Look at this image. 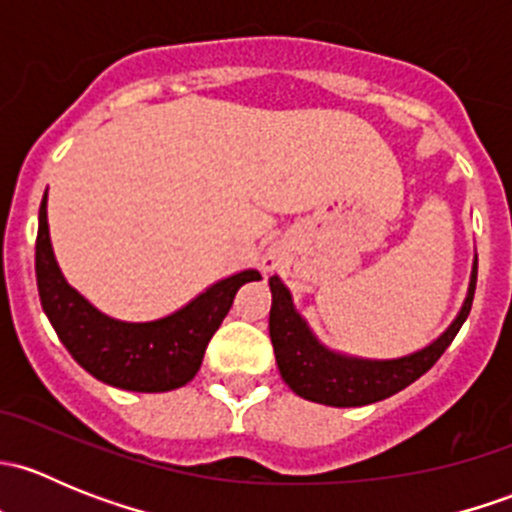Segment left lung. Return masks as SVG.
Segmentation results:
<instances>
[{"label": "left lung", "mask_w": 512, "mask_h": 512, "mask_svg": "<svg viewBox=\"0 0 512 512\" xmlns=\"http://www.w3.org/2000/svg\"><path fill=\"white\" fill-rule=\"evenodd\" d=\"M478 257L473 260L471 285L463 299L461 312L451 322V327L433 339L428 347L414 354L399 356V359H361L334 349L324 347L314 332L309 329L307 319L294 309L292 294L280 277H270L272 309H270V339L275 347V359L285 384L302 399L314 404L337 406V409H352L384 401L399 394L418 376L426 374L441 354L451 347L453 337L466 322L476 292Z\"/></svg>", "instance_id": "8db88e82"}]
</instances>
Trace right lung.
Here are the masks:
<instances>
[{"label":"right lung","mask_w":512,"mask_h":512,"mask_svg":"<svg viewBox=\"0 0 512 512\" xmlns=\"http://www.w3.org/2000/svg\"><path fill=\"white\" fill-rule=\"evenodd\" d=\"M262 280L257 270H242L218 280L185 307L153 322H121L98 312L61 275L51 250L46 193L39 208L36 232V285L41 307L69 354L116 389L160 394L188 384L203 364L205 349L225 314L230 312L237 289L245 282Z\"/></svg>","instance_id":"add662e5"}]
</instances>
